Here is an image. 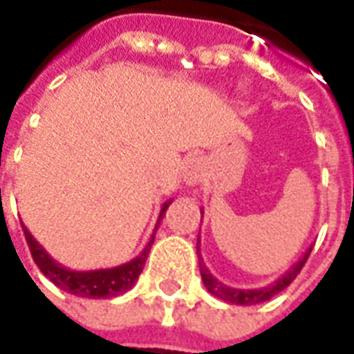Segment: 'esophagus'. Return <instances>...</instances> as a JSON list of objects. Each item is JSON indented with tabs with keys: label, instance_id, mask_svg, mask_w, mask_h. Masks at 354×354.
Here are the masks:
<instances>
[{
	"label": "esophagus",
	"instance_id": "34e87169",
	"mask_svg": "<svg viewBox=\"0 0 354 354\" xmlns=\"http://www.w3.org/2000/svg\"><path fill=\"white\" fill-rule=\"evenodd\" d=\"M203 162H201L199 157H192V159H187L184 167V178L193 184V182H199L201 176H203Z\"/></svg>",
	"mask_w": 354,
	"mask_h": 354
}]
</instances>
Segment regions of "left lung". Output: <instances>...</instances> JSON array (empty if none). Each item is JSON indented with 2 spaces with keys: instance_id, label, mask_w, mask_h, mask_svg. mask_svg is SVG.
Segmentation results:
<instances>
[{
  "instance_id": "left-lung-1",
  "label": "left lung",
  "mask_w": 354,
  "mask_h": 354,
  "mask_svg": "<svg viewBox=\"0 0 354 354\" xmlns=\"http://www.w3.org/2000/svg\"><path fill=\"white\" fill-rule=\"evenodd\" d=\"M311 246L305 250V254L299 258V260L294 263V266L290 267L286 273L279 277L277 281L271 282V284H267V286H261V288H231L227 284H223L222 281H218L214 274L208 271V267L203 263V258H201V250L199 245H197V256H199V267H201V277H203V284H205V288L212 294L214 297H220L223 301H227V304H235V305H256L261 304V301H267V299H271L273 296H277L279 292L288 286L290 282L296 279L299 271H301V267L305 266V261L309 258V254H311Z\"/></svg>"
}]
</instances>
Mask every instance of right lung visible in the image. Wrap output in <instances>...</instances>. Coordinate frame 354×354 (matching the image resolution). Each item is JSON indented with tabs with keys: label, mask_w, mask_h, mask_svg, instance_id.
<instances>
[{
	"label": "right lung",
	"mask_w": 354,
	"mask_h": 354,
	"mask_svg": "<svg viewBox=\"0 0 354 354\" xmlns=\"http://www.w3.org/2000/svg\"><path fill=\"white\" fill-rule=\"evenodd\" d=\"M170 203H172V199L167 201L161 207V212H159V218H157V223H155V230L149 241H147L146 248L134 260L127 261L123 266L109 267V269L73 271L70 267H64L62 263H58L57 260H53L50 254L35 241L34 235L28 231L24 223H22V230H24V237H26V243L30 246L32 258L37 263V267L41 269V273L53 284H57L58 288H62L64 292H70L73 296L91 297V299H106V297L121 296L127 290H131L134 286V282L138 281L140 273H142V269L146 266L149 248L153 245L157 225L161 223L162 216L167 212Z\"/></svg>",
	"instance_id": "1"
}]
</instances>
